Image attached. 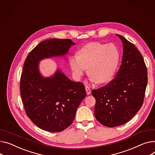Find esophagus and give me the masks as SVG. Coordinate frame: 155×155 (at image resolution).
Listing matches in <instances>:
<instances>
[{"instance_id": "1", "label": "esophagus", "mask_w": 155, "mask_h": 155, "mask_svg": "<svg viewBox=\"0 0 155 155\" xmlns=\"http://www.w3.org/2000/svg\"><path fill=\"white\" fill-rule=\"evenodd\" d=\"M85 90H86L87 95H90L91 94V90H90V87L88 86H86L85 87Z\"/></svg>"}]
</instances>
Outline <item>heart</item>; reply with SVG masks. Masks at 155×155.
I'll return each instance as SVG.
<instances>
[{"mask_svg": "<svg viewBox=\"0 0 155 155\" xmlns=\"http://www.w3.org/2000/svg\"><path fill=\"white\" fill-rule=\"evenodd\" d=\"M119 60L120 52L115 45L92 42L82 47L78 55H72L69 64L77 79L83 75L88 67L90 77L97 83H104L114 75Z\"/></svg>", "mask_w": 155, "mask_h": 155, "instance_id": "b5f03b06", "label": "heart"}]
</instances>
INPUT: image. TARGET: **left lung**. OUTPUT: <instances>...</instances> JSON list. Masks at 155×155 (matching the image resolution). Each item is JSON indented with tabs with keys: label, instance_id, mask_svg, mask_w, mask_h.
<instances>
[{
	"label": "left lung",
	"instance_id": "8db88e82",
	"mask_svg": "<svg viewBox=\"0 0 155 155\" xmlns=\"http://www.w3.org/2000/svg\"><path fill=\"white\" fill-rule=\"evenodd\" d=\"M123 43L121 64L115 78L101 88L93 90L96 100L95 116L105 127L125 124L140 110L148 82L147 68L140 51L120 35Z\"/></svg>",
	"mask_w": 155,
	"mask_h": 155
}]
</instances>
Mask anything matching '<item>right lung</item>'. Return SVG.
<instances>
[{
  "mask_svg": "<svg viewBox=\"0 0 155 155\" xmlns=\"http://www.w3.org/2000/svg\"><path fill=\"white\" fill-rule=\"evenodd\" d=\"M74 45L68 38L46 40L31 51L25 61L20 84L24 109L34 124L45 131L60 132L68 128L87 95L81 82L70 80L59 70L48 78L38 71L40 60L65 55Z\"/></svg>",
  "mask_w": 155,
  "mask_h": 155,
  "instance_id": "add662e5",
  "label": "right lung"
}]
</instances>
